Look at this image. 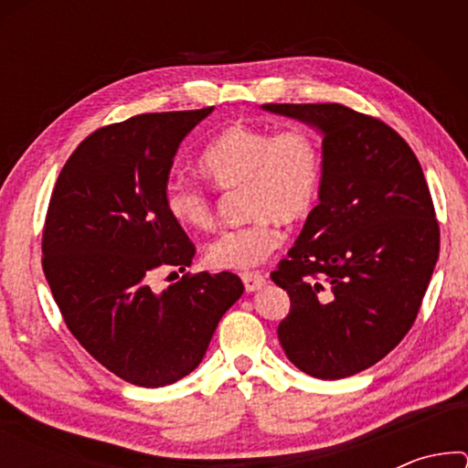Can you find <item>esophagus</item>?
<instances>
[{
  "label": "esophagus",
  "instance_id": "obj_1",
  "mask_svg": "<svg viewBox=\"0 0 468 468\" xmlns=\"http://www.w3.org/2000/svg\"><path fill=\"white\" fill-rule=\"evenodd\" d=\"M241 281L245 284V291L253 292L258 289H262L266 284V274L258 272V271H248V272H241Z\"/></svg>",
  "mask_w": 468,
  "mask_h": 468
}]
</instances>
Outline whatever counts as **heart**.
Here are the masks:
<instances>
[{"label": "heart", "instance_id": "1", "mask_svg": "<svg viewBox=\"0 0 468 468\" xmlns=\"http://www.w3.org/2000/svg\"><path fill=\"white\" fill-rule=\"evenodd\" d=\"M200 171L223 192L241 189L248 223L227 229L206 248V262L243 271L271 256L284 239V223L312 215L320 197L324 158L318 138L305 128L271 130L229 125L200 156ZM171 218L189 231L217 223V206L204 187L176 181L165 192Z\"/></svg>", "mask_w": 468, "mask_h": 468}]
</instances>
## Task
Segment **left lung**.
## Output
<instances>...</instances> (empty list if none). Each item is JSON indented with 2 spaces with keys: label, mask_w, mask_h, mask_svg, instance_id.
<instances>
[{
  "label": "left lung",
  "mask_w": 468,
  "mask_h": 468,
  "mask_svg": "<svg viewBox=\"0 0 468 468\" xmlns=\"http://www.w3.org/2000/svg\"><path fill=\"white\" fill-rule=\"evenodd\" d=\"M324 133L320 204L271 279L289 292L279 340L320 379L359 374L407 336L440 253L421 165L378 117L340 102H271Z\"/></svg>",
  "instance_id": "8db88e82"
}]
</instances>
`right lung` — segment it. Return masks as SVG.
Segmentation results:
<instances>
[{"instance_id": "right-lung-1", "label": "right lung", "mask_w": 468, "mask_h": 468, "mask_svg": "<svg viewBox=\"0 0 468 468\" xmlns=\"http://www.w3.org/2000/svg\"><path fill=\"white\" fill-rule=\"evenodd\" d=\"M212 107L142 113L86 136L55 181L43 225V272L74 338L111 374L158 388L202 361L243 292L233 272H186L163 292L158 268L196 256L165 206L179 142ZM176 274V272H173Z\"/></svg>"}]
</instances>
